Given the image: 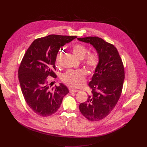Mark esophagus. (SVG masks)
<instances>
[{"label":"esophagus","instance_id":"1","mask_svg":"<svg viewBox=\"0 0 147 147\" xmlns=\"http://www.w3.org/2000/svg\"><path fill=\"white\" fill-rule=\"evenodd\" d=\"M70 90V93H73V92H77L78 91V90H75V89H72V88H69Z\"/></svg>","mask_w":147,"mask_h":147}]
</instances>
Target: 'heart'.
I'll return each mask as SVG.
<instances>
[{
	"label": "heart",
	"instance_id": "heart-1",
	"mask_svg": "<svg viewBox=\"0 0 147 147\" xmlns=\"http://www.w3.org/2000/svg\"><path fill=\"white\" fill-rule=\"evenodd\" d=\"M71 51L73 55L78 59H81L86 55L87 49V48L80 44H76L72 46ZM61 53L57 54L55 59L56 64L59 62ZM84 63L91 70H94L99 64V57L95 53H90L88 54L84 60ZM86 71L83 69H78L76 70H70L66 71L62 76L61 80L68 86L73 87H78L82 86L86 81L85 76Z\"/></svg>",
	"mask_w": 147,
	"mask_h": 147
}]
</instances>
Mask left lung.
Masks as SVG:
<instances>
[{
  "label": "left lung",
  "mask_w": 147,
  "mask_h": 147,
  "mask_svg": "<svg viewBox=\"0 0 147 147\" xmlns=\"http://www.w3.org/2000/svg\"><path fill=\"white\" fill-rule=\"evenodd\" d=\"M95 49L99 59L88 86L92 89L87 100L79 109L90 121L107 117L113 109L121 95L124 80V69L120 56L114 45L98 36L78 38Z\"/></svg>",
  "instance_id": "1"
}]
</instances>
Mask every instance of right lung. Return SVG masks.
Wrapping results in <instances>:
<instances>
[{"mask_svg": "<svg viewBox=\"0 0 147 147\" xmlns=\"http://www.w3.org/2000/svg\"><path fill=\"white\" fill-rule=\"evenodd\" d=\"M76 36L49 35L35 39L26 51L18 69V80L25 100L37 115L48 116L60 108L69 93L63 84L50 88L47 77L56 78L55 59L60 48Z\"/></svg>", "mask_w": 147, "mask_h": 147, "instance_id": "right-lung-1", "label": "right lung"}]
</instances>
